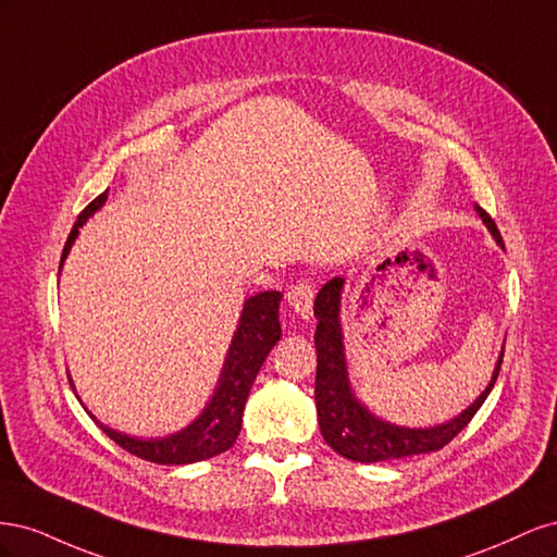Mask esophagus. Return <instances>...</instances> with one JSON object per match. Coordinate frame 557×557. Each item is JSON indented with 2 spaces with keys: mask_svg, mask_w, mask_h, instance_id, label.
<instances>
[{
  "mask_svg": "<svg viewBox=\"0 0 557 557\" xmlns=\"http://www.w3.org/2000/svg\"><path fill=\"white\" fill-rule=\"evenodd\" d=\"M313 295H315V290L309 283H297L288 293V305L297 315L311 318L313 315Z\"/></svg>",
  "mask_w": 557,
  "mask_h": 557,
  "instance_id": "34e87169",
  "label": "esophagus"
}]
</instances>
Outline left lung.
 Wrapping results in <instances>:
<instances>
[{
	"label": "left lung",
	"instance_id": "1",
	"mask_svg": "<svg viewBox=\"0 0 557 557\" xmlns=\"http://www.w3.org/2000/svg\"><path fill=\"white\" fill-rule=\"evenodd\" d=\"M479 218L487 232L493 234L497 246L504 248L499 230L495 221L487 215L479 205H474ZM346 278L336 276L323 285L313 301L315 325V356H318V372H315V411L320 434L339 455L356 462H383V460H399L409 455L432 453L444 448L453 436H458L474 413L481 409L485 397L491 395L493 385L499 374V364L504 358V346L495 362L493 376L487 381L485 391L469 404L465 411L453 416L444 423L430 428H409L397 425L391 420L379 418L367 404L352 391L346 346H344V327H342V295H344Z\"/></svg>",
	"mask_w": 557,
	"mask_h": 557
}]
</instances>
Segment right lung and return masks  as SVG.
<instances>
[{"label":"right lung","instance_id":"1","mask_svg":"<svg viewBox=\"0 0 557 557\" xmlns=\"http://www.w3.org/2000/svg\"><path fill=\"white\" fill-rule=\"evenodd\" d=\"M107 197L109 190L99 195L95 201H90L88 209L78 215V221L74 223L70 239H66L62 250L60 272L74 242L78 239L81 227L107 205ZM281 299L283 295L276 290H264L244 299L239 323L232 334V342L225 352V362L221 374H218L213 393L207 399L205 409H201L199 416H195L185 428L164 436H148L146 440V436H132L125 432L111 430L104 423H99V420L88 411L90 418L117 446L132 455H137L141 460L156 465H193L225 453L227 448L234 446L242 432L244 407L252 381H256L269 352H272V348L281 342ZM70 383L76 393L72 376Z\"/></svg>","mask_w":557,"mask_h":557}]
</instances>
